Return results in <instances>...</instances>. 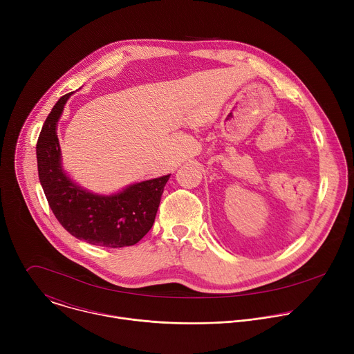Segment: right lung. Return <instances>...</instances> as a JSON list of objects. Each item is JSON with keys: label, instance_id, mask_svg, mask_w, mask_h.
<instances>
[{"label": "right lung", "instance_id": "add662e5", "mask_svg": "<svg viewBox=\"0 0 354 354\" xmlns=\"http://www.w3.org/2000/svg\"><path fill=\"white\" fill-rule=\"evenodd\" d=\"M70 93L48 113L36 144L39 180L59 223L75 238L92 245L123 248L137 243L154 224L171 175L127 186L116 194L91 193L74 183L62 167L57 122Z\"/></svg>", "mask_w": 354, "mask_h": 354}]
</instances>
